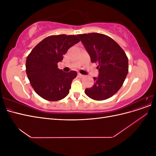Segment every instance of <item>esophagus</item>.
Returning a JSON list of instances; mask_svg holds the SVG:
<instances>
[{
  "label": "esophagus",
  "mask_w": 156,
  "mask_h": 156,
  "mask_svg": "<svg viewBox=\"0 0 156 156\" xmlns=\"http://www.w3.org/2000/svg\"><path fill=\"white\" fill-rule=\"evenodd\" d=\"M78 76H79V77H83L84 75H82V74H81V73H78Z\"/></svg>",
  "instance_id": "obj_1"
}]
</instances>
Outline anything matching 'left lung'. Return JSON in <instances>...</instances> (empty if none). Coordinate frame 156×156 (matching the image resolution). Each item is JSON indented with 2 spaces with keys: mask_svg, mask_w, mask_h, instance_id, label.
Here are the masks:
<instances>
[{
  "mask_svg": "<svg viewBox=\"0 0 156 156\" xmlns=\"http://www.w3.org/2000/svg\"><path fill=\"white\" fill-rule=\"evenodd\" d=\"M91 62H97L99 75L94 77L92 87L86 88V95L92 100H105L115 94L128 73V58L124 51L111 37L100 33L78 34Z\"/></svg>",
  "mask_w": 156,
  "mask_h": 156,
  "instance_id": "1",
  "label": "left lung"
}]
</instances>
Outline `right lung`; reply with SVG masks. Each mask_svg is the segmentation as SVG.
I'll return each instance as SVG.
<instances>
[{
	"label": "right lung",
	"instance_id": "1",
	"mask_svg": "<svg viewBox=\"0 0 156 156\" xmlns=\"http://www.w3.org/2000/svg\"><path fill=\"white\" fill-rule=\"evenodd\" d=\"M75 35H55L45 37L27 56L26 73L34 91L46 100H62L69 92L75 71L64 72L57 64L68 50L79 42Z\"/></svg>",
	"mask_w": 156,
	"mask_h": 156
}]
</instances>
